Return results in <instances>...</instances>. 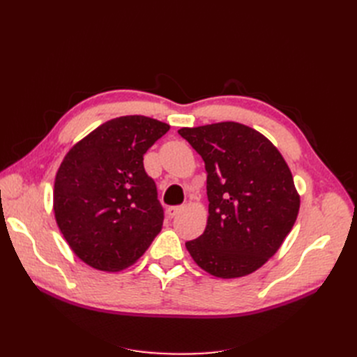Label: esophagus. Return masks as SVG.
<instances>
[{
  "label": "esophagus",
  "instance_id": "obj_1",
  "mask_svg": "<svg viewBox=\"0 0 357 357\" xmlns=\"http://www.w3.org/2000/svg\"><path fill=\"white\" fill-rule=\"evenodd\" d=\"M183 208H185V207H181V205H176V207H168V210H167L168 218H176L178 213L183 211Z\"/></svg>",
  "mask_w": 357,
  "mask_h": 357
}]
</instances>
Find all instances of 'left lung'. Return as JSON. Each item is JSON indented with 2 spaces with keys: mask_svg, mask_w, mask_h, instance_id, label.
Returning a JSON list of instances; mask_svg holds the SVG:
<instances>
[{
  "mask_svg": "<svg viewBox=\"0 0 357 357\" xmlns=\"http://www.w3.org/2000/svg\"><path fill=\"white\" fill-rule=\"evenodd\" d=\"M207 171L208 219L186 248L214 277L255 273L273 257L299 213L294 177L277 147L236 122L181 128Z\"/></svg>",
  "mask_w": 357,
  "mask_h": 357,
  "instance_id": "obj_1",
  "label": "left lung"
}]
</instances>
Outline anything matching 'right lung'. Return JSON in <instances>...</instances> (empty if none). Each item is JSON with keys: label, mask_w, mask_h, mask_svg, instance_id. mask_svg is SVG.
Segmentation results:
<instances>
[{"label": "right lung", "mask_w": 357, "mask_h": 357, "mask_svg": "<svg viewBox=\"0 0 357 357\" xmlns=\"http://www.w3.org/2000/svg\"><path fill=\"white\" fill-rule=\"evenodd\" d=\"M168 129L146 116L116 117L63 158L53 211L63 238L84 264L121 271L137 262L160 232L164 208L143 158Z\"/></svg>", "instance_id": "right-lung-1"}]
</instances>
